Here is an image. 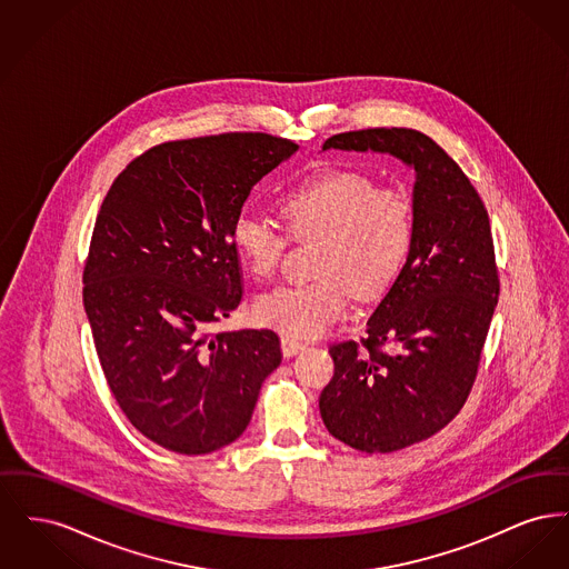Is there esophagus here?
Instances as JSON below:
<instances>
[{
    "label": "esophagus",
    "mask_w": 569,
    "mask_h": 569,
    "mask_svg": "<svg viewBox=\"0 0 569 569\" xmlns=\"http://www.w3.org/2000/svg\"><path fill=\"white\" fill-rule=\"evenodd\" d=\"M305 346H307V343H305L302 339H297V337H288V335L281 337V352H283V356H295V353L300 352Z\"/></svg>",
    "instance_id": "obj_1"
}]
</instances>
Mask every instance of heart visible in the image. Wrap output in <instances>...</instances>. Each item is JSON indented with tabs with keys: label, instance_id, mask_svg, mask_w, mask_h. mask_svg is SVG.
Returning a JSON list of instances; mask_svg holds the SVG:
<instances>
[{
	"label": "heart",
	"instance_id": "heart-1",
	"mask_svg": "<svg viewBox=\"0 0 569 569\" xmlns=\"http://www.w3.org/2000/svg\"><path fill=\"white\" fill-rule=\"evenodd\" d=\"M298 241L320 239L309 281L283 283L262 295L256 316L288 337H311L339 320L352 292L379 297L403 269L413 241V204L406 190L379 186L365 172L325 168L277 200ZM232 241L258 279L277 271L288 234L272 219L243 211Z\"/></svg>",
	"mask_w": 569,
	"mask_h": 569
}]
</instances>
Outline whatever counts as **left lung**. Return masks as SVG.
Here are the masks:
<instances>
[{
    "label": "left lung",
    "mask_w": 569,
    "mask_h": 569,
    "mask_svg": "<svg viewBox=\"0 0 569 569\" xmlns=\"http://www.w3.org/2000/svg\"><path fill=\"white\" fill-rule=\"evenodd\" d=\"M325 149L392 153L416 170L406 264L367 335L328 348L335 376L320 395L332 437L388 455L443 429L476 383L499 298L490 221L459 163L418 130H353L330 136Z\"/></svg>",
    "instance_id": "1"
}]
</instances>
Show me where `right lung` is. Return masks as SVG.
Masks as SVG:
<instances>
[{
  "instance_id": "1",
  "label": "right lung",
  "mask_w": 569,
  "mask_h": 569,
  "mask_svg": "<svg viewBox=\"0 0 569 569\" xmlns=\"http://www.w3.org/2000/svg\"><path fill=\"white\" fill-rule=\"evenodd\" d=\"M264 132L168 140L112 181L82 269L110 392L136 431L198 457L243 435L281 362L269 328L213 332L243 298L232 241L253 186L297 151Z\"/></svg>"
}]
</instances>
